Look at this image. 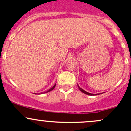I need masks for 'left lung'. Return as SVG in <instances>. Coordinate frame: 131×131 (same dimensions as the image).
I'll return each mask as SVG.
<instances>
[{
    "mask_svg": "<svg viewBox=\"0 0 131 131\" xmlns=\"http://www.w3.org/2000/svg\"><path fill=\"white\" fill-rule=\"evenodd\" d=\"M78 89H79V90L81 91V92H83V93H85V94H86V95H97L100 94V93H97V94H93V93H89V92H86V91L84 90L83 89H82V88L80 87L79 85H78ZM100 94H101V93H100Z\"/></svg>",
    "mask_w": 131,
    "mask_h": 131,
    "instance_id": "obj_1",
    "label": "left lung"
}]
</instances>
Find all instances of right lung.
Instances as JSON below:
<instances>
[{"mask_svg":"<svg viewBox=\"0 0 131 131\" xmlns=\"http://www.w3.org/2000/svg\"><path fill=\"white\" fill-rule=\"evenodd\" d=\"M55 86H56V83L54 84V86H52L51 88V89H49V90H48L47 91H46V92H42V93H39V94H43V93H48V92H51V90H53V89H54V87H55ZM38 94H39V93H38Z\"/></svg>","mask_w":131,"mask_h":131,"instance_id":"1","label":"right lung"}]
</instances>
